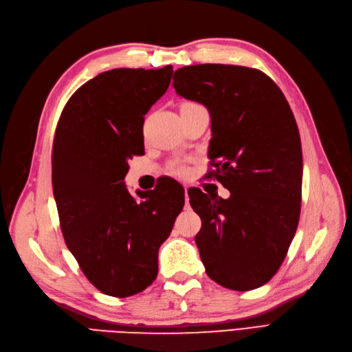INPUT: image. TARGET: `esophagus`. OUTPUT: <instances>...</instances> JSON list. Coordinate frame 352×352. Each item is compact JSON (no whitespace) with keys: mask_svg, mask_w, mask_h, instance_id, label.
<instances>
[{"mask_svg":"<svg viewBox=\"0 0 352 352\" xmlns=\"http://www.w3.org/2000/svg\"><path fill=\"white\" fill-rule=\"evenodd\" d=\"M185 201H186V207H189V197H188V186L185 185Z\"/></svg>","mask_w":352,"mask_h":352,"instance_id":"esophagus-1","label":"esophagus"}]
</instances>
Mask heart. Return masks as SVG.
I'll use <instances>...</instances> for the list:
<instances>
[{
  "instance_id": "heart-1",
  "label": "heart",
  "mask_w": 352,
  "mask_h": 352,
  "mask_svg": "<svg viewBox=\"0 0 352 352\" xmlns=\"http://www.w3.org/2000/svg\"><path fill=\"white\" fill-rule=\"evenodd\" d=\"M186 104H190V102H186ZM170 170H172V173H175V175H185V172H186L185 166H182L180 163L172 164V167H170Z\"/></svg>"
}]
</instances>
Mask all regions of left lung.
I'll use <instances>...</instances> for the list:
<instances>
[{
    "instance_id": "1",
    "label": "left lung",
    "mask_w": 352,
    "mask_h": 352,
    "mask_svg": "<svg viewBox=\"0 0 352 352\" xmlns=\"http://www.w3.org/2000/svg\"><path fill=\"white\" fill-rule=\"evenodd\" d=\"M177 95L206 105L208 157L230 190L223 199L189 189L201 217L195 242L206 273L233 291L267 283L283 263L301 212L302 150L294 113L267 74L230 65L177 69Z\"/></svg>"
}]
</instances>
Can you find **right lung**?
Wrapping results in <instances>:
<instances>
[{
    "label": "right lung",
    "mask_w": 352,
    "mask_h": 352,
    "mask_svg": "<svg viewBox=\"0 0 352 352\" xmlns=\"http://www.w3.org/2000/svg\"><path fill=\"white\" fill-rule=\"evenodd\" d=\"M173 67L113 69L74 92L52 144V190L67 248L102 294L142 292L158 272V250L185 204L166 180L151 194L124 186L127 160L144 153V116L167 91Z\"/></svg>",
    "instance_id": "right-lung-1"
}]
</instances>
